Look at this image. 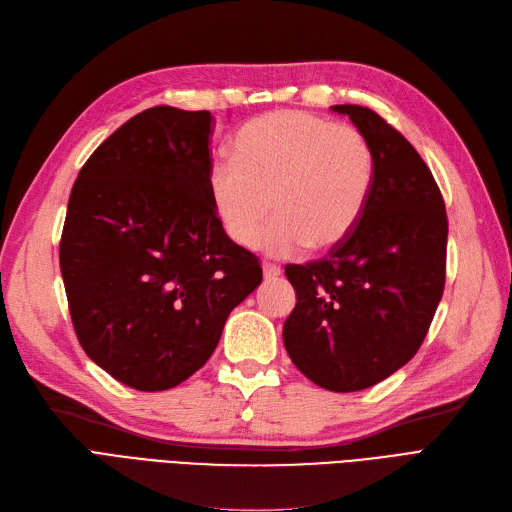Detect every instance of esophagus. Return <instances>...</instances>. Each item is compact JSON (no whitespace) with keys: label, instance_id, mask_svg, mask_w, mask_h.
I'll return each mask as SVG.
<instances>
[{"label":"esophagus","instance_id":"34e87169","mask_svg":"<svg viewBox=\"0 0 512 512\" xmlns=\"http://www.w3.org/2000/svg\"><path fill=\"white\" fill-rule=\"evenodd\" d=\"M262 273H264V279L271 281V279H277L281 275V269L277 267V264H271V262H264L262 264Z\"/></svg>","mask_w":512,"mask_h":512}]
</instances>
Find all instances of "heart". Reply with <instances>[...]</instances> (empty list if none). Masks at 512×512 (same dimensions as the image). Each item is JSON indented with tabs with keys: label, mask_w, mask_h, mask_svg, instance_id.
I'll return each mask as SVG.
<instances>
[{
	"label": "heart",
	"mask_w": 512,
	"mask_h": 512,
	"mask_svg": "<svg viewBox=\"0 0 512 512\" xmlns=\"http://www.w3.org/2000/svg\"><path fill=\"white\" fill-rule=\"evenodd\" d=\"M233 161H218L208 191L227 235L254 248L264 237L275 256L306 245L334 250L359 224L374 187V151L357 128L306 111H273L233 136Z\"/></svg>",
	"instance_id": "b5f03b06"
}]
</instances>
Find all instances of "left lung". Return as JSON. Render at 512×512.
I'll return each mask as SVG.
<instances>
[{"mask_svg":"<svg viewBox=\"0 0 512 512\" xmlns=\"http://www.w3.org/2000/svg\"><path fill=\"white\" fill-rule=\"evenodd\" d=\"M374 151L365 212L325 258L285 267L296 306L283 344L321 388L353 393L410 361L431 327L445 285L447 216L437 182L391 124L359 105H336Z\"/></svg>","mask_w":512,"mask_h":512,"instance_id":"8db88e82","label":"left lung"}]
</instances>
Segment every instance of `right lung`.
I'll return each instance as SVG.
<instances>
[{"label": "right lung", "mask_w": 512, "mask_h": 512, "mask_svg": "<svg viewBox=\"0 0 512 512\" xmlns=\"http://www.w3.org/2000/svg\"><path fill=\"white\" fill-rule=\"evenodd\" d=\"M210 111L153 107L90 155L60 237L69 313L86 355L136 391H166L210 359L262 281L208 191Z\"/></svg>", "instance_id": "right-lung-1"}]
</instances>
